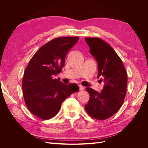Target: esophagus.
<instances>
[{
  "label": "esophagus",
  "mask_w": 148,
  "mask_h": 148,
  "mask_svg": "<svg viewBox=\"0 0 148 148\" xmlns=\"http://www.w3.org/2000/svg\"><path fill=\"white\" fill-rule=\"evenodd\" d=\"M79 88L80 91H83L84 89V87L83 86H82V85H79Z\"/></svg>",
  "instance_id": "esophagus-1"
}]
</instances>
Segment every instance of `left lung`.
<instances>
[{
    "mask_svg": "<svg viewBox=\"0 0 148 148\" xmlns=\"http://www.w3.org/2000/svg\"><path fill=\"white\" fill-rule=\"evenodd\" d=\"M98 65L97 78L104 86L101 92L86 88L90 97L84 109L91 117L105 120L122 107L127 93V73L123 62L108 43L98 38H85Z\"/></svg>",
    "mask_w": 148,
    "mask_h": 148,
    "instance_id": "obj_1",
    "label": "left lung"
}]
</instances>
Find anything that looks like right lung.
Segmentation results:
<instances>
[{"label": "right lung", "mask_w": 148, "mask_h": 148, "mask_svg": "<svg viewBox=\"0 0 148 148\" xmlns=\"http://www.w3.org/2000/svg\"><path fill=\"white\" fill-rule=\"evenodd\" d=\"M79 38L62 37L44 44L31 58L22 79V89L28 109L42 120L50 119L59 112L67 97L79 90L75 83L65 84L53 75L62 71L65 59Z\"/></svg>", "instance_id": "1"}]
</instances>
